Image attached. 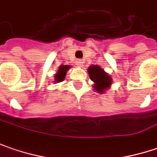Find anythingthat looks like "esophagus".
Masks as SVG:
<instances>
[{"label": "esophagus", "instance_id": "34e87169", "mask_svg": "<svg viewBox=\"0 0 157 157\" xmlns=\"http://www.w3.org/2000/svg\"><path fill=\"white\" fill-rule=\"evenodd\" d=\"M76 65L78 66V67H82V65H83V61H82V59H78V60L76 61Z\"/></svg>", "mask_w": 157, "mask_h": 157}]
</instances>
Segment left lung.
Segmentation results:
<instances>
[{
	"instance_id": "left-lung-1",
	"label": "left lung",
	"mask_w": 157,
	"mask_h": 157,
	"mask_svg": "<svg viewBox=\"0 0 157 157\" xmlns=\"http://www.w3.org/2000/svg\"><path fill=\"white\" fill-rule=\"evenodd\" d=\"M88 74L90 80L94 82L93 88L95 91L104 94L112 86V76L108 75L101 67L98 65L90 66L88 68Z\"/></svg>"
}]
</instances>
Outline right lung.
Returning a JSON list of instances; mask_svg holds the SVG:
<instances>
[{
    "instance_id": "obj_1",
    "label": "right lung",
    "mask_w": 157,
    "mask_h": 157,
    "mask_svg": "<svg viewBox=\"0 0 157 157\" xmlns=\"http://www.w3.org/2000/svg\"><path fill=\"white\" fill-rule=\"evenodd\" d=\"M71 68V66L69 65H60L59 67L58 71L54 75V82H60L64 81L66 77L67 72Z\"/></svg>"
}]
</instances>
